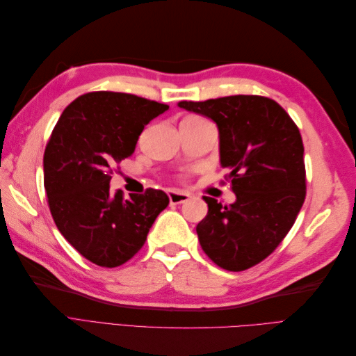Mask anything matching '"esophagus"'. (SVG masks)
<instances>
[{
  "label": "esophagus",
  "mask_w": 356,
  "mask_h": 356,
  "mask_svg": "<svg viewBox=\"0 0 356 356\" xmlns=\"http://www.w3.org/2000/svg\"><path fill=\"white\" fill-rule=\"evenodd\" d=\"M169 202L172 204H178V203H184L190 199V195L186 191H179V190H169L168 191Z\"/></svg>",
  "instance_id": "esophagus-1"
}]
</instances>
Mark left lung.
<instances>
[{"instance_id":"left-lung-1","label":"left lung","mask_w":356,"mask_h":356,"mask_svg":"<svg viewBox=\"0 0 356 356\" xmlns=\"http://www.w3.org/2000/svg\"><path fill=\"white\" fill-rule=\"evenodd\" d=\"M179 108L218 127L220 165L236 200L222 207L203 196L208 215L196 227L202 250L230 272L263 261L293 227L306 197L305 147L296 123L273 99L234 95Z\"/></svg>"}]
</instances>
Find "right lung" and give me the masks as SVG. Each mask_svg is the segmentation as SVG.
I'll return each mask as SVG.
<instances>
[{
	"label": "right lung",
	"instance_id": "right-lung-1",
	"mask_svg": "<svg viewBox=\"0 0 356 356\" xmlns=\"http://www.w3.org/2000/svg\"><path fill=\"white\" fill-rule=\"evenodd\" d=\"M165 104L118 92H90L72 101L53 129L42 159L44 188L56 227L75 250L102 267L122 266L141 250L165 191L123 197L110 190L111 166L132 156L145 124Z\"/></svg>",
	"mask_w": 356,
	"mask_h": 356
}]
</instances>
